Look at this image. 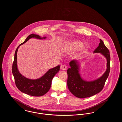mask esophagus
<instances>
[{"label": "esophagus", "instance_id": "1", "mask_svg": "<svg viewBox=\"0 0 122 122\" xmlns=\"http://www.w3.org/2000/svg\"><path fill=\"white\" fill-rule=\"evenodd\" d=\"M60 69L61 70H65L67 69V66L65 65V64H63V65H62L60 67Z\"/></svg>", "mask_w": 122, "mask_h": 122}]
</instances>
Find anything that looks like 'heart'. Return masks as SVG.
Returning a JSON list of instances; mask_svg holds the SVG:
<instances>
[{
	"label": "heart",
	"mask_w": 122,
	"mask_h": 122,
	"mask_svg": "<svg viewBox=\"0 0 122 122\" xmlns=\"http://www.w3.org/2000/svg\"><path fill=\"white\" fill-rule=\"evenodd\" d=\"M81 48L82 51H85L87 49L88 45L85 44L83 45V43L79 41H73L67 42L63 48L64 52H70V51H75Z\"/></svg>",
	"instance_id": "1"
}]
</instances>
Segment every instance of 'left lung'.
I'll return each mask as SVG.
<instances>
[{"label": "left lung", "mask_w": 122, "mask_h": 122, "mask_svg": "<svg viewBox=\"0 0 122 122\" xmlns=\"http://www.w3.org/2000/svg\"><path fill=\"white\" fill-rule=\"evenodd\" d=\"M97 47L94 51L101 53L107 60V69L103 75L94 81H84L79 73V64L76 60H72L70 63V68L67 70V86L70 92L76 97L81 98L89 97L100 92L103 88L105 82L110 70V55L108 48L101 39Z\"/></svg>", "instance_id": "1"}]
</instances>
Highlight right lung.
<instances>
[{
	"label": "right lung",
	"mask_w": 122,
	"mask_h": 122,
	"mask_svg": "<svg viewBox=\"0 0 122 122\" xmlns=\"http://www.w3.org/2000/svg\"><path fill=\"white\" fill-rule=\"evenodd\" d=\"M33 37L40 39L46 38V37L42 38L39 35L34 34L29 35L25 41L18 46L15 50L12 71L15 79V85L20 92L31 96L40 97L47 93L50 89L52 79L59 71L60 66L58 65L50 69L44 76L36 80L27 79L20 73L17 66L18 49L20 46L25 43L30 38Z\"/></svg>",
	"instance_id": "right-lung-1"
}]
</instances>
